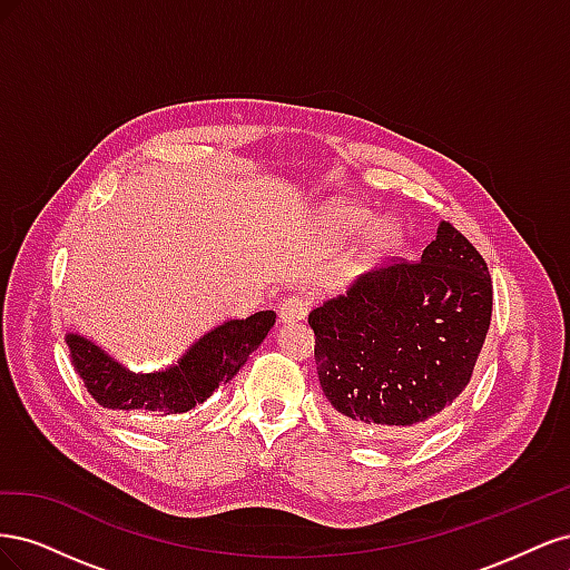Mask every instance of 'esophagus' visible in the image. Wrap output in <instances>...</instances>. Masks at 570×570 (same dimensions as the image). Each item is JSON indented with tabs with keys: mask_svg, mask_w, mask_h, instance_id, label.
Segmentation results:
<instances>
[{
	"mask_svg": "<svg viewBox=\"0 0 570 570\" xmlns=\"http://www.w3.org/2000/svg\"><path fill=\"white\" fill-rule=\"evenodd\" d=\"M308 308H312V299L306 295H289L281 302L278 306V316L283 323H295V321H304Z\"/></svg>",
	"mask_w": 570,
	"mask_h": 570,
	"instance_id": "esophagus-1",
	"label": "esophagus"
}]
</instances>
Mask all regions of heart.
I'll return each instance as SVG.
<instances>
[{"label": "heart", "mask_w": 570, "mask_h": 570, "mask_svg": "<svg viewBox=\"0 0 570 570\" xmlns=\"http://www.w3.org/2000/svg\"><path fill=\"white\" fill-rule=\"evenodd\" d=\"M373 222H375L373 212L364 209V206H354V204H337L331 212H327V226H331L333 235L340 239L361 237L366 230H370ZM402 239H404V230L400 223H394V220L376 223V228L368 235L366 254L373 258L385 256L400 247Z\"/></svg>", "instance_id": "1"}]
</instances>
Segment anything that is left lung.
Instances as JSON below:
<instances>
[{"label":"left lung","mask_w":570,"mask_h":570,"mask_svg":"<svg viewBox=\"0 0 570 570\" xmlns=\"http://www.w3.org/2000/svg\"><path fill=\"white\" fill-rule=\"evenodd\" d=\"M490 318L485 258L442 220L421 262L358 275L308 314L325 400L361 438L411 442L471 383Z\"/></svg>","instance_id":"left-lung-1"}]
</instances>
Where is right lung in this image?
Returning a JSON list of instances; mask_svg holds the SVG:
<instances>
[{"label":"right lung","instance_id":"add662e5","mask_svg":"<svg viewBox=\"0 0 570 570\" xmlns=\"http://www.w3.org/2000/svg\"><path fill=\"white\" fill-rule=\"evenodd\" d=\"M273 323V312L223 321L189 344L176 364L151 373L130 371L76 331L66 333V344L78 375L99 406L142 419H164L204 404L220 385L230 383Z\"/></svg>","mask_w":570,"mask_h":570}]
</instances>
